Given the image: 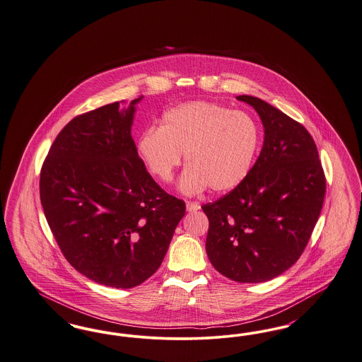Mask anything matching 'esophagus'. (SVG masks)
Segmentation results:
<instances>
[{
    "label": "esophagus",
    "mask_w": 362,
    "mask_h": 362,
    "mask_svg": "<svg viewBox=\"0 0 362 362\" xmlns=\"http://www.w3.org/2000/svg\"><path fill=\"white\" fill-rule=\"evenodd\" d=\"M187 209L189 212H194V211L200 209V204L196 202H187Z\"/></svg>",
    "instance_id": "34e87169"
}]
</instances>
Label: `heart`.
Masks as SVG:
<instances>
[{"label":"heart","mask_w":362,"mask_h":362,"mask_svg":"<svg viewBox=\"0 0 362 362\" xmlns=\"http://www.w3.org/2000/svg\"><path fill=\"white\" fill-rule=\"evenodd\" d=\"M261 144V128L242 110L193 101L166 110L159 127L141 132L138 151L150 173L170 182L185 154L180 188L188 194L211 189L227 193L250 173Z\"/></svg>","instance_id":"heart-1"}]
</instances>
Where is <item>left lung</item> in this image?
Segmentation results:
<instances>
[{"mask_svg":"<svg viewBox=\"0 0 362 362\" xmlns=\"http://www.w3.org/2000/svg\"><path fill=\"white\" fill-rule=\"evenodd\" d=\"M258 112L265 139L246 180L202 208L209 221L205 250L238 283H264L292 267L320 215L326 177L313 136L264 100L238 95Z\"/></svg>","mask_w":362,"mask_h":362,"instance_id":"1","label":"left lung"}]
</instances>
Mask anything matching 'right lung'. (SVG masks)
Returning <instances> with one entry per match:
<instances>
[{
	"label": "right lung",
	"instance_id": "add662e5",
	"mask_svg": "<svg viewBox=\"0 0 362 362\" xmlns=\"http://www.w3.org/2000/svg\"><path fill=\"white\" fill-rule=\"evenodd\" d=\"M117 101L76 116L49 147L40 202L67 262L112 288L151 277L169 249L185 203L147 172L131 136L135 112Z\"/></svg>",
	"mask_w": 362,
	"mask_h": 362
}]
</instances>
